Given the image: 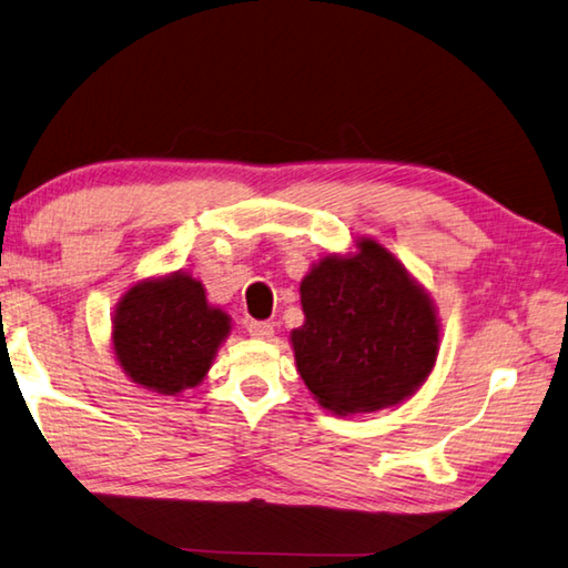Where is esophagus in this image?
Masks as SVG:
<instances>
[{
  "instance_id": "esophagus-1",
  "label": "esophagus",
  "mask_w": 568,
  "mask_h": 568,
  "mask_svg": "<svg viewBox=\"0 0 568 568\" xmlns=\"http://www.w3.org/2000/svg\"><path fill=\"white\" fill-rule=\"evenodd\" d=\"M246 332H248V336H254V339H272L274 336V324H268V322H248L246 324Z\"/></svg>"
}]
</instances>
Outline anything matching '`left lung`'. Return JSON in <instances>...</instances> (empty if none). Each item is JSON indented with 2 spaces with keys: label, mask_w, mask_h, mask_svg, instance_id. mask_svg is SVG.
I'll return each mask as SVG.
<instances>
[{
  "label": "left lung",
  "mask_w": 568,
  "mask_h": 568,
  "mask_svg": "<svg viewBox=\"0 0 568 568\" xmlns=\"http://www.w3.org/2000/svg\"><path fill=\"white\" fill-rule=\"evenodd\" d=\"M304 324L292 332L296 369L326 412L396 406L419 389L439 354L434 302L374 239L329 254L302 278Z\"/></svg>",
  "instance_id": "8db88e82"
}]
</instances>
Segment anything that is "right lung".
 <instances>
[{"label":"right lung","mask_w":568,"mask_h":568,"mask_svg":"<svg viewBox=\"0 0 568 568\" xmlns=\"http://www.w3.org/2000/svg\"><path fill=\"white\" fill-rule=\"evenodd\" d=\"M229 332V314L209 304L202 282L184 272L134 284L112 320L119 366L134 384L164 396L202 384Z\"/></svg>","instance_id":"1"}]
</instances>
